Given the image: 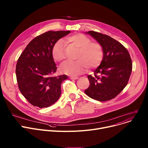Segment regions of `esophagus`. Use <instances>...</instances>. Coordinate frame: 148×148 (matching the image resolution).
<instances>
[{
	"label": "esophagus",
	"mask_w": 148,
	"mask_h": 148,
	"mask_svg": "<svg viewBox=\"0 0 148 148\" xmlns=\"http://www.w3.org/2000/svg\"><path fill=\"white\" fill-rule=\"evenodd\" d=\"M70 78L71 80H77V79H78V77H70Z\"/></svg>",
	"instance_id": "esophagus-1"
}]
</instances>
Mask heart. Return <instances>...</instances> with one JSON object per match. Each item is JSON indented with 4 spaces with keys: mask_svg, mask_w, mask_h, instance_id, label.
<instances>
[{
    "mask_svg": "<svg viewBox=\"0 0 148 148\" xmlns=\"http://www.w3.org/2000/svg\"><path fill=\"white\" fill-rule=\"evenodd\" d=\"M65 44H71L78 52L76 57L77 61L67 62L61 67L62 73L71 76L80 75L86 71L88 67L95 68L101 63L104 52L102 46L98 42H93L91 39L81 33L68 36L62 40H58L53 46L52 54L53 60L61 62L65 60Z\"/></svg>",
    "mask_w": 148,
    "mask_h": 148,
    "instance_id": "1",
    "label": "heart"
}]
</instances>
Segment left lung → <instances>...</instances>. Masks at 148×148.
<instances>
[{
  "mask_svg": "<svg viewBox=\"0 0 148 148\" xmlns=\"http://www.w3.org/2000/svg\"><path fill=\"white\" fill-rule=\"evenodd\" d=\"M103 47L104 55L94 75H88L90 86L84 93L92 99L106 101L115 97L127 86L132 71V62L127 49L110 36L89 31Z\"/></svg>",
  "mask_w": 148,
  "mask_h": 148,
  "instance_id": "obj_1",
  "label": "left lung"
}]
</instances>
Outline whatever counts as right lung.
I'll return each mask as SVG.
<instances>
[{"label":"right lung","instance_id":"add662e5","mask_svg":"<svg viewBox=\"0 0 148 148\" xmlns=\"http://www.w3.org/2000/svg\"><path fill=\"white\" fill-rule=\"evenodd\" d=\"M70 31H49L35 37L19 57L16 76L19 90L34 106L47 108L55 103L67 75L53 76L57 67L52 57L54 45Z\"/></svg>","mask_w":148,"mask_h":148}]
</instances>
